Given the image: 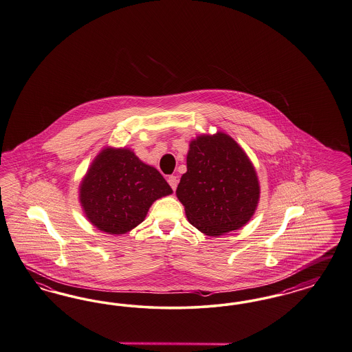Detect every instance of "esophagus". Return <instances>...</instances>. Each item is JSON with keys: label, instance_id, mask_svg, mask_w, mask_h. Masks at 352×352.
Returning <instances> with one entry per match:
<instances>
[{"label": "esophagus", "instance_id": "34e87169", "mask_svg": "<svg viewBox=\"0 0 352 352\" xmlns=\"http://www.w3.org/2000/svg\"><path fill=\"white\" fill-rule=\"evenodd\" d=\"M168 182H169L170 187L175 191V188L178 186V178L175 175H170L169 178H168Z\"/></svg>", "mask_w": 352, "mask_h": 352}]
</instances>
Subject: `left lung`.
Listing matches in <instances>:
<instances>
[{
  "instance_id": "8db88e82",
  "label": "left lung",
  "mask_w": 352,
  "mask_h": 352,
  "mask_svg": "<svg viewBox=\"0 0 352 352\" xmlns=\"http://www.w3.org/2000/svg\"><path fill=\"white\" fill-rule=\"evenodd\" d=\"M196 229L219 236L245 225L255 213L260 187L244 151L226 133L199 136L190 144L187 171L177 188Z\"/></svg>"
}]
</instances>
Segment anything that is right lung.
Here are the masks:
<instances>
[{"mask_svg": "<svg viewBox=\"0 0 352 352\" xmlns=\"http://www.w3.org/2000/svg\"><path fill=\"white\" fill-rule=\"evenodd\" d=\"M173 192L160 171L129 149H104L80 186L85 216L98 230L124 234L146 219L155 200Z\"/></svg>", "mask_w": 352, "mask_h": 352, "instance_id": "obj_1", "label": "right lung"}]
</instances>
